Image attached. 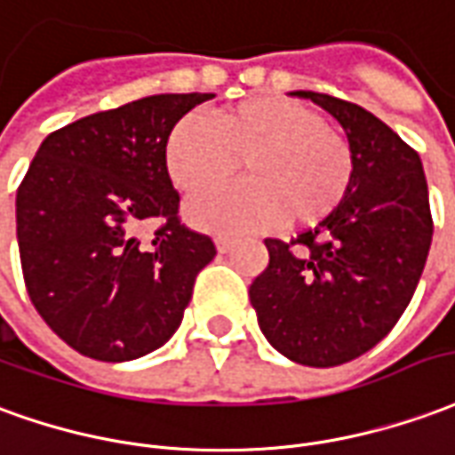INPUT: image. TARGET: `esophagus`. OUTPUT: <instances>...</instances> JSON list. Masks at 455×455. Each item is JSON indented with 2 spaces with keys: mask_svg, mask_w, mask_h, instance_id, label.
<instances>
[{
  "mask_svg": "<svg viewBox=\"0 0 455 455\" xmlns=\"http://www.w3.org/2000/svg\"><path fill=\"white\" fill-rule=\"evenodd\" d=\"M235 244V237H230V235H215V247H218V252L225 254L233 250Z\"/></svg>",
  "mask_w": 455,
  "mask_h": 455,
  "instance_id": "34e87169",
  "label": "esophagus"
}]
</instances>
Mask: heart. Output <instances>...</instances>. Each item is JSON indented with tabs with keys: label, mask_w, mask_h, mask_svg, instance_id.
I'll return each mask as SVG.
<instances>
[{
	"label": "heart",
	"mask_w": 455,
	"mask_h": 455,
	"mask_svg": "<svg viewBox=\"0 0 455 455\" xmlns=\"http://www.w3.org/2000/svg\"><path fill=\"white\" fill-rule=\"evenodd\" d=\"M171 183L183 193L220 186L244 161L247 181L215 188L188 203V218L215 233L272 230L291 215L311 225L346 198L355 173L347 140L315 109L294 100H244L181 117L164 147Z\"/></svg>",
	"instance_id": "b5f03b06"
}]
</instances>
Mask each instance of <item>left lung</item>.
Returning <instances> with one entry per match:
<instances>
[{"instance_id": "obj_1", "label": "left lung", "mask_w": 455, "mask_h": 455, "mask_svg": "<svg viewBox=\"0 0 455 455\" xmlns=\"http://www.w3.org/2000/svg\"><path fill=\"white\" fill-rule=\"evenodd\" d=\"M346 130L355 173L336 211L291 243L267 237L250 286L264 338L308 367L355 360L387 336L417 291L434 220L419 154L360 105L299 90Z\"/></svg>"}]
</instances>
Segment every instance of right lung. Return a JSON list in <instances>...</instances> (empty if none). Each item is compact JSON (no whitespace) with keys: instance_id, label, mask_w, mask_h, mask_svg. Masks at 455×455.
<instances>
[{"instance_id":"1","label":"right lung","mask_w":455,"mask_h":455,"mask_svg":"<svg viewBox=\"0 0 455 455\" xmlns=\"http://www.w3.org/2000/svg\"><path fill=\"white\" fill-rule=\"evenodd\" d=\"M212 92L151 95L95 112L41 141L16 191V240L31 304L80 355L124 363L181 325L196 276L215 257L179 218L164 147ZM160 228L149 245L136 233Z\"/></svg>"}]
</instances>
